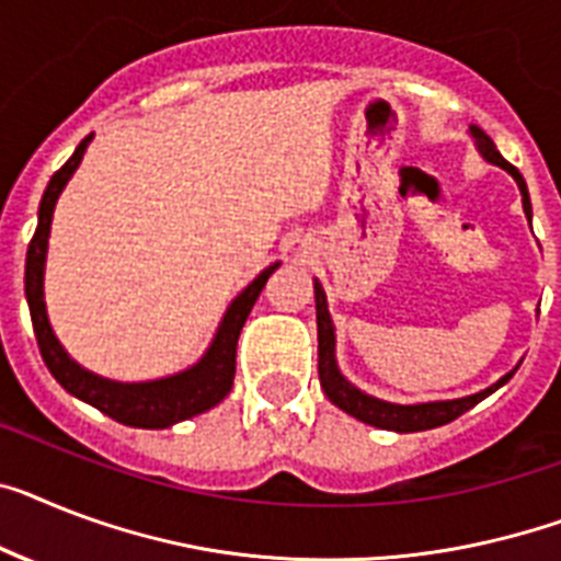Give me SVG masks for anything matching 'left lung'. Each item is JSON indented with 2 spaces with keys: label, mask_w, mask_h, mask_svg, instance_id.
Wrapping results in <instances>:
<instances>
[{
  "label": "left lung",
  "mask_w": 561,
  "mask_h": 561,
  "mask_svg": "<svg viewBox=\"0 0 561 561\" xmlns=\"http://www.w3.org/2000/svg\"><path fill=\"white\" fill-rule=\"evenodd\" d=\"M470 134H473L476 148H479V154L488 160V163L499 165L511 174L516 183H519L522 192V206H525L527 220L534 217V208H530V194H527V183L525 178L519 174L516 165H511L499 154L496 142L490 140L488 134L470 125ZM314 312H318V375H321V387L327 392L332 404L341 407L344 413H350L353 419L364 421V424H373L378 430H396V433H419V430H433L442 427V424H450L456 421L458 415L467 413L470 407H476L479 401L490 396V392H496L502 383H507L513 378V373H507L504 378H499L493 387L488 390L476 392V396H465V398H453V401H427V404H390V401H381V398L367 396V392H360L358 387L346 381L341 369H337L335 360V327H332L330 318V307H327V295H323V286L314 280Z\"/></svg>",
  "instance_id": "left-lung-1"
}]
</instances>
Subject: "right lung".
I'll return each mask as SVG.
<instances>
[{"label":"right lung","mask_w":561,"mask_h":561,"mask_svg":"<svg viewBox=\"0 0 561 561\" xmlns=\"http://www.w3.org/2000/svg\"><path fill=\"white\" fill-rule=\"evenodd\" d=\"M94 134H88L85 140L77 146L71 160L50 178L48 188L42 194L39 203V224H36L31 247H27L25 257V298L27 309H31V321H34L36 344H39L42 360L50 369V375L62 383L65 390L77 396L85 404L96 407L100 413L108 419L128 424V427L142 430H163L186 421L192 415H201L211 407H217L229 396L231 383H234V355H238V337L243 323H247L249 312H252L254 300L263 291L266 280L280 263H272L261 275L254 277L247 289L240 291L238 298L231 300L226 309L224 321L217 327V335L211 346L206 350L194 367L183 369L169 378H157V381H140V383H123L108 381L103 375H94L82 369L71 355L65 353L62 344L57 341L54 330L48 323V312H45V291H42V280H45V254H48V238H50V217H54V206H57L59 194L68 186V180L82 163L88 142Z\"/></svg>","instance_id":"right-lung-1"}]
</instances>
